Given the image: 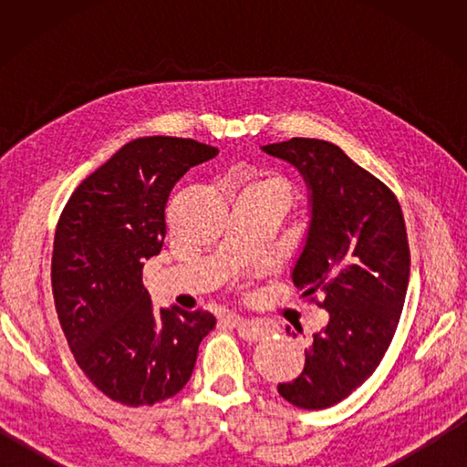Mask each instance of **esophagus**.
Wrapping results in <instances>:
<instances>
[{
	"label": "esophagus",
	"instance_id": "34e87169",
	"mask_svg": "<svg viewBox=\"0 0 467 467\" xmlns=\"http://www.w3.org/2000/svg\"><path fill=\"white\" fill-rule=\"evenodd\" d=\"M233 325L236 333H239L244 341H261L269 335V327L259 323V321H249V319H241V317H233Z\"/></svg>",
	"mask_w": 467,
	"mask_h": 467
}]
</instances>
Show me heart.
Masks as SVG:
<instances>
[{"instance_id": "1", "label": "heart", "mask_w": 467, "mask_h": 467, "mask_svg": "<svg viewBox=\"0 0 467 467\" xmlns=\"http://www.w3.org/2000/svg\"><path fill=\"white\" fill-rule=\"evenodd\" d=\"M243 191H273V192H279L285 198L289 196V186H286L279 178H263V181H256L246 184Z\"/></svg>"}]
</instances>
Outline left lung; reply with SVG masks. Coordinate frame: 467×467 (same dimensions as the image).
I'll return each mask as SVG.
<instances>
[{
    "mask_svg": "<svg viewBox=\"0 0 467 467\" xmlns=\"http://www.w3.org/2000/svg\"><path fill=\"white\" fill-rule=\"evenodd\" d=\"M291 162L311 191V223L293 283L329 311V323L305 349V369L279 383L301 410H325L363 385L398 329L410 283V243L401 206L379 178L339 146L291 138L263 146ZM289 331V329H286Z\"/></svg>",
    "mask_w": 467,
    "mask_h": 467,
    "instance_id": "1",
    "label": "left lung"
}]
</instances>
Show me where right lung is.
Returning <instances> with one entry per match:
<instances>
[{"instance_id":"right-lung-1","label":"right lung","mask_w":467,"mask_h":467,"mask_svg":"<svg viewBox=\"0 0 467 467\" xmlns=\"http://www.w3.org/2000/svg\"><path fill=\"white\" fill-rule=\"evenodd\" d=\"M216 154L191 138H136L88 176L59 214L52 254L57 319L76 363L112 401L140 408L172 398L214 329L208 311L154 309L142 266L164 244L172 186Z\"/></svg>"}]
</instances>
